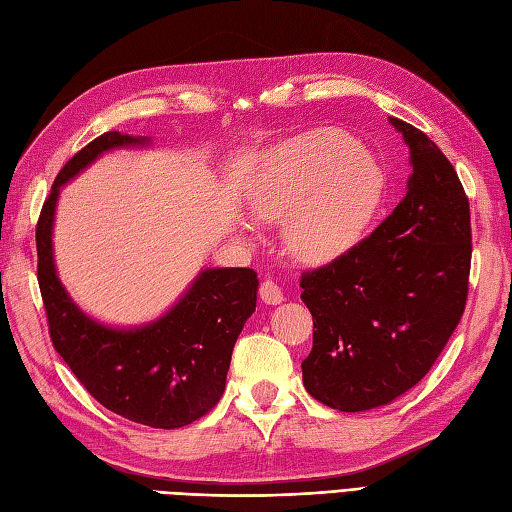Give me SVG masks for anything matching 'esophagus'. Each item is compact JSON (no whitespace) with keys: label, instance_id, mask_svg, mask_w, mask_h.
<instances>
[{"label":"esophagus","instance_id":"34e87169","mask_svg":"<svg viewBox=\"0 0 512 512\" xmlns=\"http://www.w3.org/2000/svg\"><path fill=\"white\" fill-rule=\"evenodd\" d=\"M260 298H263V302L267 304H280L282 300H285V295H282V289L276 285L274 280H263L260 282Z\"/></svg>","mask_w":512,"mask_h":512}]
</instances>
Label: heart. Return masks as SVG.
Wrapping results in <instances>:
<instances>
[{"label": "heart", "instance_id": "heart-1", "mask_svg": "<svg viewBox=\"0 0 512 512\" xmlns=\"http://www.w3.org/2000/svg\"><path fill=\"white\" fill-rule=\"evenodd\" d=\"M379 162L339 129L300 133L267 155L252 192L254 217L285 223L291 252L331 263L350 252L383 199Z\"/></svg>", "mask_w": 512, "mask_h": 512}]
</instances>
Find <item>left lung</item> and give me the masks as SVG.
<instances>
[{"mask_svg": "<svg viewBox=\"0 0 512 512\" xmlns=\"http://www.w3.org/2000/svg\"><path fill=\"white\" fill-rule=\"evenodd\" d=\"M390 122L412 153L405 197L350 252L300 280L313 315L304 388L339 412L372 410L414 388L445 350L469 295L467 192L427 133Z\"/></svg>", "mask_w": 512, "mask_h": 512, "instance_id": "1", "label": "left lung"}]
</instances>
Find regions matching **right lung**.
I'll use <instances>...</instances> for the list:
<instances>
[{"instance_id": "1", "label": "right lung", "mask_w": 512, "mask_h": 512, "mask_svg": "<svg viewBox=\"0 0 512 512\" xmlns=\"http://www.w3.org/2000/svg\"><path fill=\"white\" fill-rule=\"evenodd\" d=\"M142 142L120 131L102 133L59 170L37 221V280L54 350L94 399L133 423L177 429L219 403L232 350L256 311V271L206 269L157 320L135 331H113L76 309L56 278L52 219L59 186L113 146Z\"/></svg>"}]
</instances>
